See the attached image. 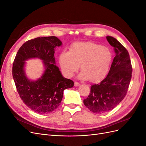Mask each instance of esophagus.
<instances>
[{
  "mask_svg": "<svg viewBox=\"0 0 146 146\" xmlns=\"http://www.w3.org/2000/svg\"><path fill=\"white\" fill-rule=\"evenodd\" d=\"M74 85L76 86H78L80 85V83H79L78 82H76L74 83Z\"/></svg>",
  "mask_w": 146,
  "mask_h": 146,
  "instance_id": "obj_1",
  "label": "esophagus"
}]
</instances>
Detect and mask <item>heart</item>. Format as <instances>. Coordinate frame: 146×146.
<instances>
[{"label":"heart","mask_w":146,"mask_h":146,"mask_svg":"<svg viewBox=\"0 0 146 146\" xmlns=\"http://www.w3.org/2000/svg\"><path fill=\"white\" fill-rule=\"evenodd\" d=\"M111 60V52L108 47L92 42H75L69 51H63L59 58L65 76L72 77L80 64L82 71L79 77L93 82H100L106 77Z\"/></svg>","instance_id":"obj_1"}]
</instances>
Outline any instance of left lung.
Masks as SVG:
<instances>
[{
  "label": "left lung",
  "instance_id": "1",
  "mask_svg": "<svg viewBox=\"0 0 146 146\" xmlns=\"http://www.w3.org/2000/svg\"><path fill=\"white\" fill-rule=\"evenodd\" d=\"M114 48V56L107 76L99 84L91 86L90 93L83 103L91 111L102 114L115 108L125 98L131 78L130 55L116 38L107 36Z\"/></svg>",
  "mask_w": 146,
  "mask_h": 146
}]
</instances>
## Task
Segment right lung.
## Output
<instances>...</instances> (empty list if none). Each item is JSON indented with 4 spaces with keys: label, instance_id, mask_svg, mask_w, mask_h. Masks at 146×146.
Returning <instances> with one entry per match:
<instances>
[{
    "label": "right lung",
    "instance_id": "add662e5",
    "mask_svg": "<svg viewBox=\"0 0 146 146\" xmlns=\"http://www.w3.org/2000/svg\"><path fill=\"white\" fill-rule=\"evenodd\" d=\"M62 42L56 36L38 37L26 41L19 48L13 62L12 74L17 91L23 102L39 114L52 112L62 100L65 89L74 86V82L64 78L55 65V48ZM39 58L45 71L36 81H30L23 70L25 61Z\"/></svg>",
    "mask_w": 146,
    "mask_h": 146
}]
</instances>
